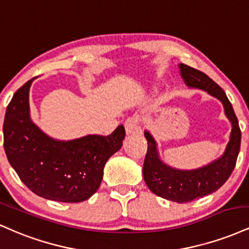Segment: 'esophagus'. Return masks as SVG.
Wrapping results in <instances>:
<instances>
[{
	"mask_svg": "<svg viewBox=\"0 0 249 249\" xmlns=\"http://www.w3.org/2000/svg\"><path fill=\"white\" fill-rule=\"evenodd\" d=\"M124 129L127 135L131 134H141V127L139 125L137 118H129L124 122Z\"/></svg>",
	"mask_w": 249,
	"mask_h": 249,
	"instance_id": "34e87169",
	"label": "esophagus"
}]
</instances>
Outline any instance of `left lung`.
Here are the masks:
<instances>
[{
  "instance_id": "left-lung-1",
  "label": "left lung",
  "mask_w": 249,
  "mask_h": 249,
  "mask_svg": "<svg viewBox=\"0 0 249 249\" xmlns=\"http://www.w3.org/2000/svg\"><path fill=\"white\" fill-rule=\"evenodd\" d=\"M179 73L189 89H201L223 104L225 115L232 125L230 140L220 156L197 169H177L160 159L159 144L150 131L144 130L148 151L143 164V178L151 192L166 200L189 203L215 192L229 179L240 150L241 131L238 119L226 93L205 73L179 64Z\"/></svg>"
}]
</instances>
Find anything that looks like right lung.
<instances>
[{"mask_svg":"<svg viewBox=\"0 0 249 249\" xmlns=\"http://www.w3.org/2000/svg\"><path fill=\"white\" fill-rule=\"evenodd\" d=\"M15 93L3 124L7 159L34 194L61 203H79L100 186L105 164L122 147L125 131L119 125L110 135L57 140L32 121L29 92L32 81Z\"/></svg>","mask_w":249,"mask_h":249,"instance_id":"right-lung-1","label":"right lung"}]
</instances>
